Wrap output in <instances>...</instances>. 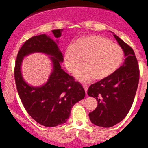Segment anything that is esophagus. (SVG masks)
<instances>
[{
  "label": "esophagus",
  "instance_id": "1",
  "mask_svg": "<svg viewBox=\"0 0 148 148\" xmlns=\"http://www.w3.org/2000/svg\"><path fill=\"white\" fill-rule=\"evenodd\" d=\"M83 88H84V89H85V93H87V89H88V86L86 85H83Z\"/></svg>",
  "mask_w": 148,
  "mask_h": 148
}]
</instances>
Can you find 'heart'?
I'll use <instances>...</instances> for the list:
<instances>
[{
    "instance_id": "obj_1",
    "label": "heart",
    "mask_w": 148,
    "mask_h": 148,
    "mask_svg": "<svg viewBox=\"0 0 148 148\" xmlns=\"http://www.w3.org/2000/svg\"><path fill=\"white\" fill-rule=\"evenodd\" d=\"M124 52L119 45L100 35H87L78 39L74 46H69L65 52L64 62L67 70L76 74L83 83L94 78L100 81L113 75L124 61ZM84 62H83V61Z\"/></svg>"
}]
</instances>
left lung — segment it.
I'll return each mask as SVG.
<instances>
[{
	"mask_svg": "<svg viewBox=\"0 0 148 148\" xmlns=\"http://www.w3.org/2000/svg\"><path fill=\"white\" fill-rule=\"evenodd\" d=\"M124 50V64L113 75L92 84L87 94L98 101L89 119L98 126L109 128L118 124L128 113L133 103L139 80V68L132 48L114 34Z\"/></svg>",
	"mask_w": 148,
	"mask_h": 148,
	"instance_id": "obj_1",
	"label": "left lung"
}]
</instances>
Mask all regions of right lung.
Wrapping results in <instances>:
<instances>
[{
	"instance_id": "right-lung-1",
	"label": "right lung",
	"mask_w": 148,
	"mask_h": 148,
	"mask_svg": "<svg viewBox=\"0 0 148 148\" xmlns=\"http://www.w3.org/2000/svg\"><path fill=\"white\" fill-rule=\"evenodd\" d=\"M62 31L52 30V32L58 38ZM57 43L58 41L55 42L46 34L33 36L22 45L15 63V81L22 104L34 120L46 127H55L66 122L72 106L85 96L81 84L61 68L63 57ZM35 52L50 55L53 63L51 74L41 87L29 86L21 75L23 57Z\"/></svg>"
}]
</instances>
